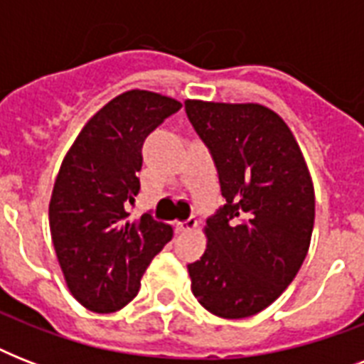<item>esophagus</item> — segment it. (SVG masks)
I'll return each mask as SVG.
<instances>
[{
    "label": "esophagus",
    "mask_w": 364,
    "mask_h": 364,
    "mask_svg": "<svg viewBox=\"0 0 364 364\" xmlns=\"http://www.w3.org/2000/svg\"><path fill=\"white\" fill-rule=\"evenodd\" d=\"M196 225H198V221H196L194 217H191V219H187V221L177 223V225H176V230H177V232H181V234L193 232L194 228H196Z\"/></svg>",
    "instance_id": "esophagus-1"
}]
</instances>
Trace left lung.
Segmentation results:
<instances>
[{"instance_id":"left-lung-1","label":"left lung","mask_w":364,"mask_h":364,"mask_svg":"<svg viewBox=\"0 0 364 364\" xmlns=\"http://www.w3.org/2000/svg\"><path fill=\"white\" fill-rule=\"evenodd\" d=\"M210 147L227 200L208 219L204 255L188 264L191 291L213 316L242 319L274 302L310 249L316 193L296 137L260 104L185 100Z\"/></svg>"}]
</instances>
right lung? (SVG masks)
Instances as JSON below:
<instances>
[{
	"label": "right lung",
	"mask_w": 364,
	"mask_h": 364,
	"mask_svg": "<svg viewBox=\"0 0 364 364\" xmlns=\"http://www.w3.org/2000/svg\"><path fill=\"white\" fill-rule=\"evenodd\" d=\"M181 102L126 90L82 126L65 153L48 204L54 253L65 285L87 310L111 314L139 291L141 277L173 228L151 215L130 219L139 193L145 137Z\"/></svg>",
	"instance_id": "obj_1"
}]
</instances>
